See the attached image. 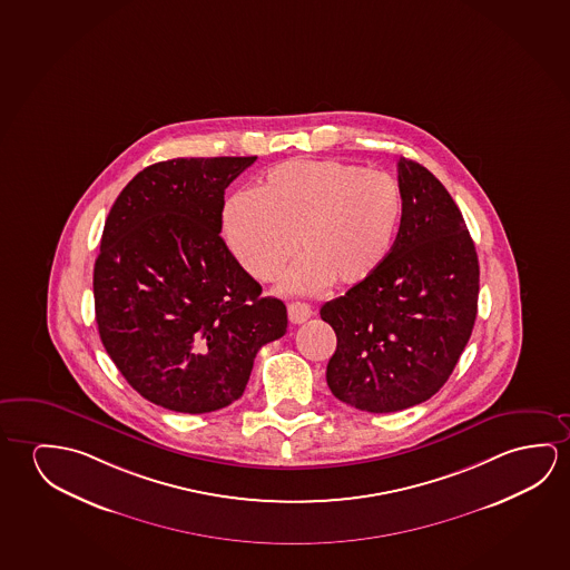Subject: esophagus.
<instances>
[{
    "label": "esophagus",
    "instance_id": "34e87169",
    "mask_svg": "<svg viewBox=\"0 0 570 570\" xmlns=\"http://www.w3.org/2000/svg\"><path fill=\"white\" fill-rule=\"evenodd\" d=\"M288 317L292 324H304V322H307V320L312 317V307L307 306V304L294 302V304H289L288 306Z\"/></svg>",
    "mask_w": 570,
    "mask_h": 570
}]
</instances>
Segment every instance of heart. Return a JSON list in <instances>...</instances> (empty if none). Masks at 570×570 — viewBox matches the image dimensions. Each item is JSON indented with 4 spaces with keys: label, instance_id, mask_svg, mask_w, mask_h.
Returning <instances> with one entry per match:
<instances>
[{
    "label": "heart",
    "instance_id": "1",
    "mask_svg": "<svg viewBox=\"0 0 570 570\" xmlns=\"http://www.w3.org/2000/svg\"><path fill=\"white\" fill-rule=\"evenodd\" d=\"M403 191L393 177L337 159H289L227 203L223 230L238 264L272 281L292 254H304L284 276L289 294H316L333 281L351 288L373 278L403 220Z\"/></svg>",
    "mask_w": 570,
    "mask_h": 570
}]
</instances>
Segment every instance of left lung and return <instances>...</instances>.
Instances as JSON below:
<instances>
[{
  "label": "left lung",
  "mask_w": 570,
  "mask_h": 570,
  "mask_svg": "<svg viewBox=\"0 0 570 570\" xmlns=\"http://www.w3.org/2000/svg\"><path fill=\"white\" fill-rule=\"evenodd\" d=\"M403 220L383 268L320 316L337 335L332 393L360 411L429 401L452 375L478 314L480 264L464 217L426 167L401 158Z\"/></svg>",
  "instance_id": "obj_1"
}]
</instances>
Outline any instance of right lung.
<instances>
[{"mask_svg":"<svg viewBox=\"0 0 570 570\" xmlns=\"http://www.w3.org/2000/svg\"><path fill=\"white\" fill-rule=\"evenodd\" d=\"M250 158H177L118 195L95 263L106 353L134 391L167 411H219L245 393L254 357L288 314L220 238L225 189Z\"/></svg>","mask_w":570,"mask_h":570,"instance_id":"1","label":"right lung"}]
</instances>
